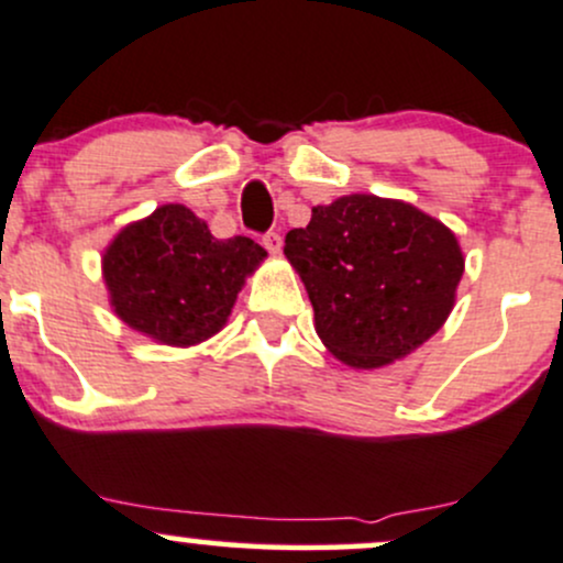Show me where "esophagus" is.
Masks as SVG:
<instances>
[{
	"mask_svg": "<svg viewBox=\"0 0 563 563\" xmlns=\"http://www.w3.org/2000/svg\"><path fill=\"white\" fill-rule=\"evenodd\" d=\"M264 247L269 253H280V247H283V236L277 234V232H269V234H264Z\"/></svg>",
	"mask_w": 563,
	"mask_h": 563,
	"instance_id": "esophagus-1",
	"label": "esophagus"
}]
</instances>
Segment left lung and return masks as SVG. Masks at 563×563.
I'll list each match as a JSON object with an SVG mask.
<instances>
[{
  "mask_svg": "<svg viewBox=\"0 0 563 563\" xmlns=\"http://www.w3.org/2000/svg\"><path fill=\"white\" fill-rule=\"evenodd\" d=\"M283 253L305 283L323 345L358 369L405 358L437 334L464 275L445 223L372 194L312 207Z\"/></svg>",
  "mask_w": 563,
  "mask_h": 563,
  "instance_id": "8db88e82",
  "label": "left lung"
}]
</instances>
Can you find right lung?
Masks as SVG:
<instances>
[{"label": "right lung", "mask_w": 563, "mask_h": 563, "mask_svg": "<svg viewBox=\"0 0 563 563\" xmlns=\"http://www.w3.org/2000/svg\"><path fill=\"white\" fill-rule=\"evenodd\" d=\"M266 258L251 236L216 240L183 205L129 223L102 256L115 316L162 345L188 347L227 327L236 294Z\"/></svg>", "instance_id": "obj_1"}]
</instances>
